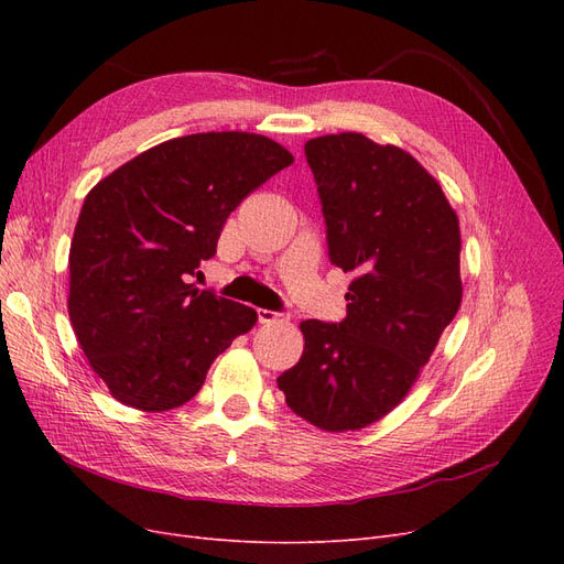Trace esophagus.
<instances>
[{
  "label": "esophagus",
  "mask_w": 564,
  "mask_h": 564,
  "mask_svg": "<svg viewBox=\"0 0 564 564\" xmlns=\"http://www.w3.org/2000/svg\"><path fill=\"white\" fill-rule=\"evenodd\" d=\"M256 317H259L261 324H272V322H282L284 315L282 313H275V311H265V308H259L256 311Z\"/></svg>",
  "instance_id": "34e87169"
}]
</instances>
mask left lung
Wrapping results in <instances>:
<instances>
[{
  "instance_id": "8db88e82",
  "label": "left lung",
  "mask_w": 564,
  "mask_h": 564,
  "mask_svg": "<svg viewBox=\"0 0 564 564\" xmlns=\"http://www.w3.org/2000/svg\"><path fill=\"white\" fill-rule=\"evenodd\" d=\"M329 261L355 272L348 315L305 319L301 360L278 379L294 414L360 431L395 409L460 305L458 218L437 181L362 133L305 143Z\"/></svg>"
}]
</instances>
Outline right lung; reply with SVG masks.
Instances as JSON below:
<instances>
[{
  "mask_svg": "<svg viewBox=\"0 0 564 564\" xmlns=\"http://www.w3.org/2000/svg\"><path fill=\"white\" fill-rule=\"evenodd\" d=\"M292 162L259 133H193L141 152L84 199L67 311L115 400L143 412L185 404L253 327V308L191 278L216 253L237 204Z\"/></svg>",
  "mask_w": 564,
  "mask_h": 564,
  "instance_id": "obj_1",
  "label": "right lung"
}]
</instances>
